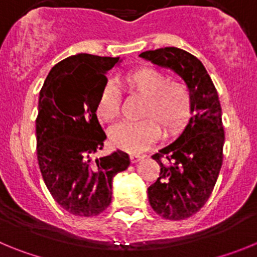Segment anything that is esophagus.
I'll list each match as a JSON object with an SVG mask.
<instances>
[{
	"mask_svg": "<svg viewBox=\"0 0 257 257\" xmlns=\"http://www.w3.org/2000/svg\"><path fill=\"white\" fill-rule=\"evenodd\" d=\"M143 158H144V156H142V154H131L130 156V160L133 163L139 162V161L143 160Z\"/></svg>",
	"mask_w": 257,
	"mask_h": 257,
	"instance_id": "obj_1",
	"label": "esophagus"
}]
</instances>
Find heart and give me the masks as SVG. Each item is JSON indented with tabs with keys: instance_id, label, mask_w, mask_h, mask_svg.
<instances>
[{
	"instance_id": "heart-1",
	"label": "heart",
	"mask_w": 257,
	"mask_h": 257,
	"mask_svg": "<svg viewBox=\"0 0 257 257\" xmlns=\"http://www.w3.org/2000/svg\"><path fill=\"white\" fill-rule=\"evenodd\" d=\"M130 92L145 96L143 117L138 122H122L109 133L113 147L130 153H139L160 139L161 128L175 133L187 121L190 96L180 82L169 81L163 72L153 67H140L130 70L122 78ZM121 94L113 87H105L96 105L97 117L106 122L114 121L119 114Z\"/></svg>"
}]
</instances>
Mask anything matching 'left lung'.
Instances as JSON below:
<instances>
[{
  "label": "left lung",
  "mask_w": 257,
  "mask_h": 257,
  "mask_svg": "<svg viewBox=\"0 0 257 257\" xmlns=\"http://www.w3.org/2000/svg\"><path fill=\"white\" fill-rule=\"evenodd\" d=\"M140 58L169 68L181 77L190 96L192 117L175 142L152 158L160 165V178L148 188L152 208L169 220H183L198 212L210 198L222 165L224 127L219 95L201 61L185 50L163 47ZM166 154V161L160 156Z\"/></svg>",
  "instance_id": "8db88e82"
}]
</instances>
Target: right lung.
<instances>
[{
  "mask_svg": "<svg viewBox=\"0 0 257 257\" xmlns=\"http://www.w3.org/2000/svg\"><path fill=\"white\" fill-rule=\"evenodd\" d=\"M123 59L77 54L51 68L38 97L37 158L52 198L76 216H96L112 201L113 179L130 166L122 151L94 157L104 134L96 105L106 73Z\"/></svg>",
  "mask_w": 257,
  "mask_h": 257,
  "instance_id": "obj_1",
  "label": "right lung"
}]
</instances>
